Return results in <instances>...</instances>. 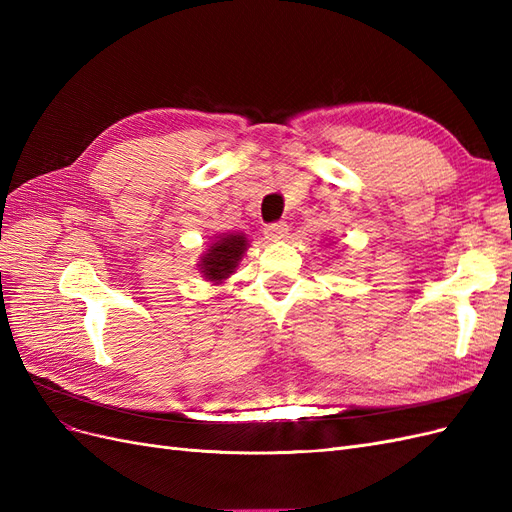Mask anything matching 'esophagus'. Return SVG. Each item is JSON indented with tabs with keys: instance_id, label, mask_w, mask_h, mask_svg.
<instances>
[{
	"instance_id": "1",
	"label": "esophagus",
	"mask_w": 512,
	"mask_h": 512,
	"mask_svg": "<svg viewBox=\"0 0 512 512\" xmlns=\"http://www.w3.org/2000/svg\"><path fill=\"white\" fill-rule=\"evenodd\" d=\"M265 237L269 241H282L288 237V224L286 222H273L265 226Z\"/></svg>"
}]
</instances>
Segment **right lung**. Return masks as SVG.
I'll list each match as a JSON object with an SVG mask.
<instances>
[{"label": "right lung", "instance_id": "obj_1", "mask_svg": "<svg viewBox=\"0 0 512 512\" xmlns=\"http://www.w3.org/2000/svg\"><path fill=\"white\" fill-rule=\"evenodd\" d=\"M247 241L243 235H224L218 243H211V250L203 256L200 269L211 282H222L224 277L237 267L239 258L243 256Z\"/></svg>", "mask_w": 512, "mask_h": 512}]
</instances>
